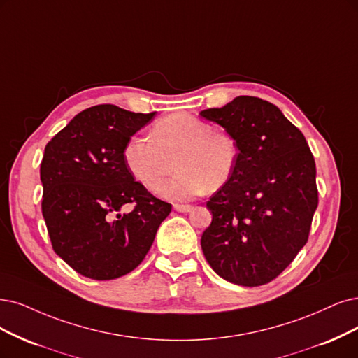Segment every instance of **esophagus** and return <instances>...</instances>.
Segmentation results:
<instances>
[{
  "label": "esophagus",
  "instance_id": "obj_1",
  "mask_svg": "<svg viewBox=\"0 0 358 358\" xmlns=\"http://www.w3.org/2000/svg\"><path fill=\"white\" fill-rule=\"evenodd\" d=\"M174 209L177 210V213H190V210L193 209L192 205H180V203H176L174 205Z\"/></svg>",
  "mask_w": 358,
  "mask_h": 358
}]
</instances>
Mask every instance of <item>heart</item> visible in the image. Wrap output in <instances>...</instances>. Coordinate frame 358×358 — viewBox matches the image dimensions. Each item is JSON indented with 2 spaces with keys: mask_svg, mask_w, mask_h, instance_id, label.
<instances>
[{
  "mask_svg": "<svg viewBox=\"0 0 358 358\" xmlns=\"http://www.w3.org/2000/svg\"><path fill=\"white\" fill-rule=\"evenodd\" d=\"M124 159L134 178L159 193L176 165L180 168L164 193L187 201L226 186L239 164V145L230 132L189 113L162 117L150 137L132 136L124 145Z\"/></svg>",
  "mask_w": 358,
  "mask_h": 358,
  "instance_id": "obj_1",
  "label": "heart"
}]
</instances>
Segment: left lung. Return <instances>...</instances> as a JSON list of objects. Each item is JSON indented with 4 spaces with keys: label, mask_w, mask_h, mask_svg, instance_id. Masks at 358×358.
<instances>
[{
    "label": "left lung",
    "mask_w": 358,
    "mask_h": 358,
    "mask_svg": "<svg viewBox=\"0 0 358 358\" xmlns=\"http://www.w3.org/2000/svg\"><path fill=\"white\" fill-rule=\"evenodd\" d=\"M201 115L239 145L234 174L206 202L213 221L202 234L203 255L227 282L267 285L308 241L319 205L314 156L302 132L270 101L239 96Z\"/></svg>",
    "instance_id": "1"
}]
</instances>
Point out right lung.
<instances>
[{"label": "right lung", "instance_id": "obj_1", "mask_svg": "<svg viewBox=\"0 0 358 358\" xmlns=\"http://www.w3.org/2000/svg\"><path fill=\"white\" fill-rule=\"evenodd\" d=\"M155 113L92 106L45 145L39 172L51 246L88 279L113 280L137 268L171 213V203L136 181L124 159L128 138ZM127 204L133 209L122 213Z\"/></svg>", "mask_w": 358, "mask_h": 358}]
</instances>
